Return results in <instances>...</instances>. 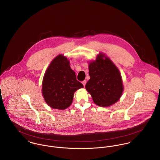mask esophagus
<instances>
[{
  "label": "esophagus",
  "instance_id": "esophagus-1",
  "mask_svg": "<svg viewBox=\"0 0 160 160\" xmlns=\"http://www.w3.org/2000/svg\"><path fill=\"white\" fill-rule=\"evenodd\" d=\"M86 80H84V81H83L82 82V84L84 85V86H85V85H86Z\"/></svg>",
  "mask_w": 160,
  "mask_h": 160
}]
</instances>
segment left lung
Returning a JSON list of instances; mask_svg holds the SVG:
<instances>
[{
  "instance_id": "8db88e82",
  "label": "left lung",
  "mask_w": 160,
  "mask_h": 160,
  "mask_svg": "<svg viewBox=\"0 0 160 160\" xmlns=\"http://www.w3.org/2000/svg\"><path fill=\"white\" fill-rule=\"evenodd\" d=\"M90 79L86 89L93 102L102 107H110L121 98L124 86L119 70L109 57L99 53L89 63Z\"/></svg>"
}]
</instances>
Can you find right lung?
<instances>
[{"label": "right lung", "instance_id": "right-lung-1", "mask_svg": "<svg viewBox=\"0 0 160 160\" xmlns=\"http://www.w3.org/2000/svg\"><path fill=\"white\" fill-rule=\"evenodd\" d=\"M68 59L62 54L55 57L47 68L42 80V93L52 108L65 110L71 105L74 92L83 88L76 80Z\"/></svg>", "mask_w": 160, "mask_h": 160}]
</instances>
